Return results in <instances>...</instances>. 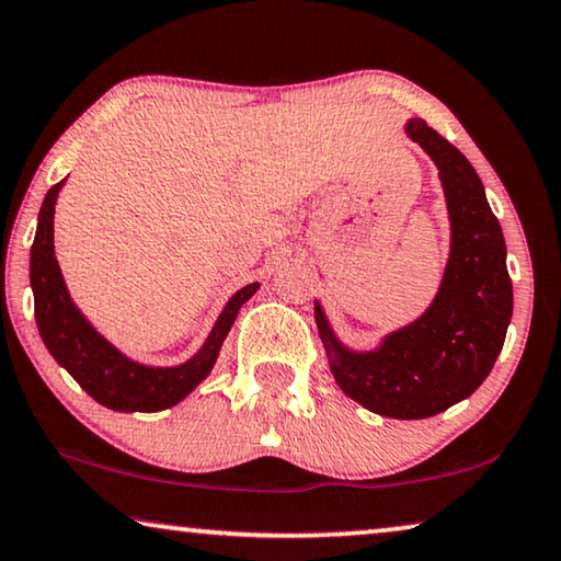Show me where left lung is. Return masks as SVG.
<instances>
[{
  "instance_id": "8db88e82",
  "label": "left lung",
  "mask_w": 561,
  "mask_h": 561,
  "mask_svg": "<svg viewBox=\"0 0 561 561\" xmlns=\"http://www.w3.org/2000/svg\"><path fill=\"white\" fill-rule=\"evenodd\" d=\"M404 129L437 164L447 199L451 247L437 297L371 352L336 340L319 301L314 319L346 397L392 420H424L467 399L492 371L512 319V279L502 227L469 159L424 119Z\"/></svg>"
}]
</instances>
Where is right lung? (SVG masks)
<instances>
[{
	"instance_id": "right-lung-1",
	"label": "right lung",
	"mask_w": 561,
	"mask_h": 561,
	"mask_svg": "<svg viewBox=\"0 0 561 561\" xmlns=\"http://www.w3.org/2000/svg\"><path fill=\"white\" fill-rule=\"evenodd\" d=\"M51 186L42 202L37 234H34L30 256V282L34 291V319H37L42 342L59 367H65L84 392L114 412H162L194 392V387L215 367L221 342L239 314V307L260 289L252 282L237 291L221 309L211 327L207 342L199 352L176 367H147L106 342L96 329L87 322L69 297L65 277H61L55 256V204L61 190Z\"/></svg>"
}]
</instances>
